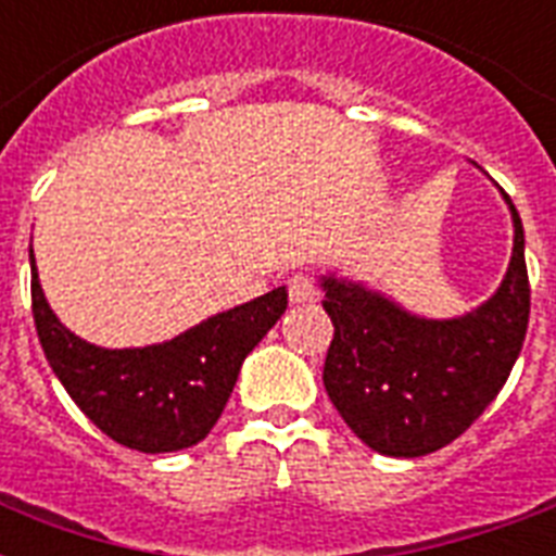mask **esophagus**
<instances>
[{
	"instance_id": "34e87169",
	"label": "esophagus",
	"mask_w": 556,
	"mask_h": 556,
	"mask_svg": "<svg viewBox=\"0 0 556 556\" xmlns=\"http://www.w3.org/2000/svg\"><path fill=\"white\" fill-rule=\"evenodd\" d=\"M288 296H291V303H314V300H317V286H314V279L305 277V274L291 277L288 279Z\"/></svg>"
}]
</instances>
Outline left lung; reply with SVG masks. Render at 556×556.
Masks as SVG:
<instances>
[{"mask_svg":"<svg viewBox=\"0 0 556 556\" xmlns=\"http://www.w3.org/2000/svg\"><path fill=\"white\" fill-rule=\"evenodd\" d=\"M502 199L514 222L508 270L462 317L432 320L338 270L320 277L323 308L334 323L323 383L340 418L375 453L415 458L458 439L517 364L531 288L522 222L514 201L505 192Z\"/></svg>","mask_w":556,"mask_h":556,"instance_id":"8db88e82","label":"left lung"}]
</instances>
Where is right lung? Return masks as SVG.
I'll return each mask as SVG.
<instances>
[{"instance_id": "add662e5", "label": "right lung", "mask_w": 556, "mask_h": 556, "mask_svg": "<svg viewBox=\"0 0 556 556\" xmlns=\"http://www.w3.org/2000/svg\"><path fill=\"white\" fill-rule=\"evenodd\" d=\"M30 303L48 364L100 432L141 453H176L207 439L244 357L288 305L286 286L218 312L173 340L135 349L94 346L60 323L39 286L34 248Z\"/></svg>"}]
</instances>
